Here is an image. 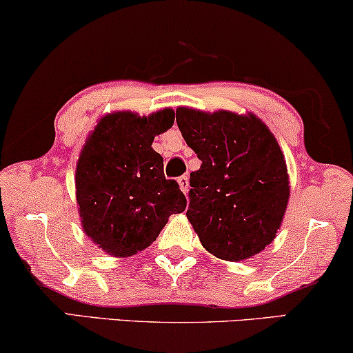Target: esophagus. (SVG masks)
<instances>
[{"mask_svg":"<svg viewBox=\"0 0 353 353\" xmlns=\"http://www.w3.org/2000/svg\"><path fill=\"white\" fill-rule=\"evenodd\" d=\"M178 185H180L181 191L186 194L188 190H190V180H188V176L186 175H181L180 178H178Z\"/></svg>","mask_w":353,"mask_h":353,"instance_id":"esophagus-1","label":"esophagus"}]
</instances>
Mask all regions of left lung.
Segmentation results:
<instances>
[{"mask_svg":"<svg viewBox=\"0 0 353 353\" xmlns=\"http://www.w3.org/2000/svg\"><path fill=\"white\" fill-rule=\"evenodd\" d=\"M178 128L201 159L190 175L186 216L204 248L238 262L259 254L281 226L289 199L284 156L255 115L176 109Z\"/></svg>","mask_w":353,"mask_h":353,"instance_id":"1","label":"left lung"}]
</instances>
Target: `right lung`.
Segmentation results:
<instances>
[{
    "instance_id": "1",
    "label": "right lung",
    "mask_w": 353,
    "mask_h": 353,
    "mask_svg": "<svg viewBox=\"0 0 353 353\" xmlns=\"http://www.w3.org/2000/svg\"><path fill=\"white\" fill-rule=\"evenodd\" d=\"M173 120L172 109L149 117L108 114L80 154L75 188L81 225L110 255L130 257L149 248L168 216L186 209L185 194L163 175V159L152 149L154 137Z\"/></svg>"
}]
</instances>
